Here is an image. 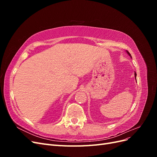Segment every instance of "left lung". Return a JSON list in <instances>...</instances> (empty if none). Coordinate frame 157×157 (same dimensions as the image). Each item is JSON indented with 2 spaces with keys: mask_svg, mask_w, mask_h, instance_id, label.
I'll return each mask as SVG.
<instances>
[{
  "mask_svg": "<svg viewBox=\"0 0 157 157\" xmlns=\"http://www.w3.org/2000/svg\"><path fill=\"white\" fill-rule=\"evenodd\" d=\"M126 52L128 53V54L130 56V58H132V56H131V54L129 53V52H128L127 50H126ZM135 78H136V72H135Z\"/></svg>",
  "mask_w": 157,
  "mask_h": 157,
  "instance_id": "8db88e82",
  "label": "left lung"
}]
</instances>
